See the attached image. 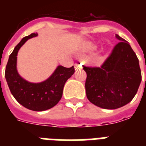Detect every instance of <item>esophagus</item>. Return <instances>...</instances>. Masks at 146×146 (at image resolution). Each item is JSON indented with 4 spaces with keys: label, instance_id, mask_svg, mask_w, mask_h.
<instances>
[{
    "label": "esophagus",
    "instance_id": "esophagus-1",
    "mask_svg": "<svg viewBox=\"0 0 146 146\" xmlns=\"http://www.w3.org/2000/svg\"><path fill=\"white\" fill-rule=\"evenodd\" d=\"M82 64L80 61L76 62L75 64V69L76 70H80V69H82Z\"/></svg>",
    "mask_w": 146,
    "mask_h": 146
}]
</instances>
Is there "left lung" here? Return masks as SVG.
Returning <instances> with one entry per match:
<instances>
[{"label":"left lung","mask_w":146,"mask_h":146,"mask_svg":"<svg viewBox=\"0 0 146 146\" xmlns=\"http://www.w3.org/2000/svg\"><path fill=\"white\" fill-rule=\"evenodd\" d=\"M120 42L100 66H83L87 98L96 106L117 109L132 101L142 80L139 60L129 43Z\"/></svg>","instance_id":"obj_1"}]
</instances>
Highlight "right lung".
<instances>
[{"label":"right lung","mask_w":146,"mask_h":146,"mask_svg":"<svg viewBox=\"0 0 146 146\" xmlns=\"http://www.w3.org/2000/svg\"><path fill=\"white\" fill-rule=\"evenodd\" d=\"M37 33L24 37L10 54L6 66L5 78L15 99L26 108L35 111H46L55 106L62 97L65 82L75 72L73 66H58L54 73L44 82L31 83L23 80L17 70V56L19 49Z\"/></svg>","instance_id":"obj_1"}]
</instances>
